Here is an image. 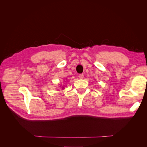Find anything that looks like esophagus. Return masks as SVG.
Instances as JSON below:
<instances>
[{"label":"esophagus","instance_id":"34e87169","mask_svg":"<svg viewBox=\"0 0 147 147\" xmlns=\"http://www.w3.org/2000/svg\"><path fill=\"white\" fill-rule=\"evenodd\" d=\"M78 77L80 78V79H83V77H84V75L83 74H79Z\"/></svg>","mask_w":147,"mask_h":147}]
</instances>
